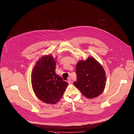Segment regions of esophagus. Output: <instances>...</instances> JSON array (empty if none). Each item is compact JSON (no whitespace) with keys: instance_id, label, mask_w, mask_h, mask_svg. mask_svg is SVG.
Here are the masks:
<instances>
[{"instance_id":"obj_1","label":"esophagus","mask_w":134,"mask_h":134,"mask_svg":"<svg viewBox=\"0 0 134 134\" xmlns=\"http://www.w3.org/2000/svg\"><path fill=\"white\" fill-rule=\"evenodd\" d=\"M67 82H68V83L69 84H70V83L71 82V77H69V78H68Z\"/></svg>"}]
</instances>
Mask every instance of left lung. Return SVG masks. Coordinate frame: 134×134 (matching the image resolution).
<instances>
[{"instance_id": "1", "label": "left lung", "mask_w": 134, "mask_h": 134, "mask_svg": "<svg viewBox=\"0 0 134 134\" xmlns=\"http://www.w3.org/2000/svg\"><path fill=\"white\" fill-rule=\"evenodd\" d=\"M77 81L75 86L89 99L96 98L104 91L106 76L102 65L92 56L79 61L76 65Z\"/></svg>"}]
</instances>
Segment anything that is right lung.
Returning <instances> with one entry per match:
<instances>
[{
    "mask_svg": "<svg viewBox=\"0 0 134 134\" xmlns=\"http://www.w3.org/2000/svg\"><path fill=\"white\" fill-rule=\"evenodd\" d=\"M56 63L52 55L43 56L36 62L31 73L33 91L40 100L46 104L58 102L68 84L56 74Z\"/></svg>",
    "mask_w": 134,
    "mask_h": 134,
    "instance_id": "right-lung-1",
    "label": "right lung"
}]
</instances>
